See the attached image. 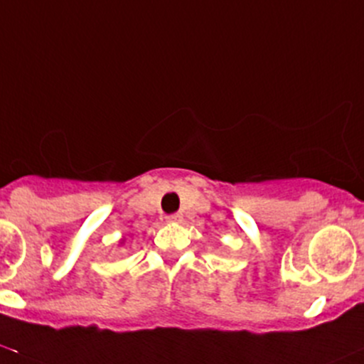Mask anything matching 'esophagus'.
<instances>
[{
	"mask_svg": "<svg viewBox=\"0 0 364 364\" xmlns=\"http://www.w3.org/2000/svg\"><path fill=\"white\" fill-rule=\"evenodd\" d=\"M181 221H183V215L181 214L167 215V223H181Z\"/></svg>",
	"mask_w": 364,
	"mask_h": 364,
	"instance_id": "esophagus-1",
	"label": "esophagus"
}]
</instances>
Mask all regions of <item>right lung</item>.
<instances>
[{"mask_svg": "<svg viewBox=\"0 0 364 364\" xmlns=\"http://www.w3.org/2000/svg\"><path fill=\"white\" fill-rule=\"evenodd\" d=\"M119 243H121V245H124V238H122V240H121V242H119Z\"/></svg>", "mask_w": 364, "mask_h": 364, "instance_id": "obj_1", "label": "right lung"}]
</instances>
